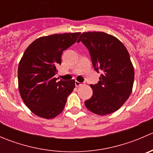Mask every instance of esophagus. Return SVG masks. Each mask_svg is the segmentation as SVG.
I'll use <instances>...</instances> for the list:
<instances>
[{
  "label": "esophagus",
  "instance_id": "esophagus-1",
  "mask_svg": "<svg viewBox=\"0 0 153 153\" xmlns=\"http://www.w3.org/2000/svg\"><path fill=\"white\" fill-rule=\"evenodd\" d=\"M82 85H84V84H83V83H80V82H78V81H75V86H82Z\"/></svg>",
  "mask_w": 153,
  "mask_h": 153
}]
</instances>
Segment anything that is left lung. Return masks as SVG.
Segmentation results:
<instances>
[{"label": "left lung", "mask_w": 153, "mask_h": 153, "mask_svg": "<svg viewBox=\"0 0 153 153\" xmlns=\"http://www.w3.org/2000/svg\"><path fill=\"white\" fill-rule=\"evenodd\" d=\"M80 41L89 49L95 70L102 73L99 82L90 85L93 93L84 102L86 107L98 115L115 112L133 86L135 72L127 49L118 38L103 32H83Z\"/></svg>", "instance_id": "obj_1"}]
</instances>
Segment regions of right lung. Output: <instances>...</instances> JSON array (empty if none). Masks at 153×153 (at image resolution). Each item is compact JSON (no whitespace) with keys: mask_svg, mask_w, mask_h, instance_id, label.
Returning a JSON list of instances; mask_svg holds the SVG:
<instances>
[{"mask_svg":"<svg viewBox=\"0 0 153 153\" xmlns=\"http://www.w3.org/2000/svg\"><path fill=\"white\" fill-rule=\"evenodd\" d=\"M80 34L40 37L24 52L18 65V89L24 104L35 115L52 119L64 110L75 81H57L54 76L61 64L63 52L76 42Z\"/></svg>","mask_w":153,"mask_h":153,"instance_id":"1","label":"right lung"}]
</instances>
